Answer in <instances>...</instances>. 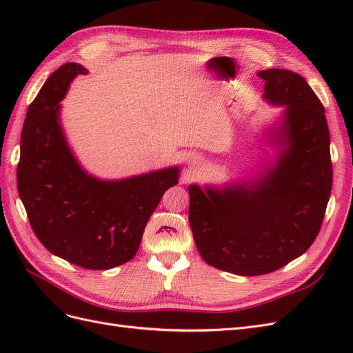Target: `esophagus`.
Masks as SVG:
<instances>
[{
	"label": "esophagus",
	"instance_id": "esophagus-1",
	"mask_svg": "<svg viewBox=\"0 0 353 353\" xmlns=\"http://www.w3.org/2000/svg\"><path fill=\"white\" fill-rule=\"evenodd\" d=\"M197 165H200V162H199L196 157H193V159L190 160V166H197Z\"/></svg>",
	"mask_w": 353,
	"mask_h": 353
}]
</instances>
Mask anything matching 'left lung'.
Masks as SVG:
<instances>
[{
	"instance_id": "8db88e82",
	"label": "left lung",
	"mask_w": 353,
	"mask_h": 353,
	"mask_svg": "<svg viewBox=\"0 0 353 353\" xmlns=\"http://www.w3.org/2000/svg\"><path fill=\"white\" fill-rule=\"evenodd\" d=\"M263 99L285 105L275 132L276 163L244 184L188 187V221L200 256L237 275L270 274L303 254L323 225L333 185L325 110L303 77L258 73Z\"/></svg>"
}]
</instances>
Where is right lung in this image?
I'll use <instances>...</instances> for the list:
<instances>
[{
	"instance_id": "right-lung-1",
	"label": "right lung",
	"mask_w": 353,
	"mask_h": 353,
	"mask_svg": "<svg viewBox=\"0 0 353 353\" xmlns=\"http://www.w3.org/2000/svg\"><path fill=\"white\" fill-rule=\"evenodd\" d=\"M87 69L66 63L51 73L30 103L20 140L17 190L38 240L52 254L87 270L131 261L147 221L179 169L121 181L88 175L63 135L59 112L70 81Z\"/></svg>"
}]
</instances>
